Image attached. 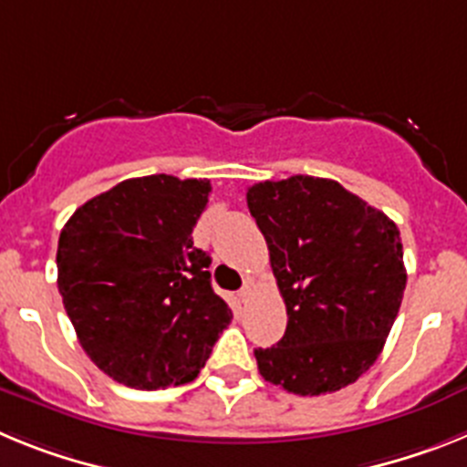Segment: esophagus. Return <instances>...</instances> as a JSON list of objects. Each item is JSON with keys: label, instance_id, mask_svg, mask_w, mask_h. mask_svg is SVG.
<instances>
[{"label": "esophagus", "instance_id": "esophagus-1", "mask_svg": "<svg viewBox=\"0 0 467 467\" xmlns=\"http://www.w3.org/2000/svg\"><path fill=\"white\" fill-rule=\"evenodd\" d=\"M247 299H250V287H247V285H245V287H243V290L238 292V301H241V304H245Z\"/></svg>", "mask_w": 467, "mask_h": 467}]
</instances>
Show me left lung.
<instances>
[{
	"label": "left lung",
	"mask_w": 467,
	"mask_h": 467,
	"mask_svg": "<svg viewBox=\"0 0 467 467\" xmlns=\"http://www.w3.org/2000/svg\"><path fill=\"white\" fill-rule=\"evenodd\" d=\"M287 308L283 339L257 348L259 374L295 395L358 381L377 362L402 304V238L381 210L325 177L247 189Z\"/></svg>",
	"instance_id": "obj_1"
}]
</instances>
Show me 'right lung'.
I'll list each match as a JSON object with an SVG mask.
<instances>
[{"mask_svg":"<svg viewBox=\"0 0 467 467\" xmlns=\"http://www.w3.org/2000/svg\"><path fill=\"white\" fill-rule=\"evenodd\" d=\"M208 180L133 177L77 208L57 241V290L81 348L138 390L193 381L231 323L192 231Z\"/></svg>","mask_w":467,"mask_h":467,"instance_id":"1","label":"right lung"}]
</instances>
